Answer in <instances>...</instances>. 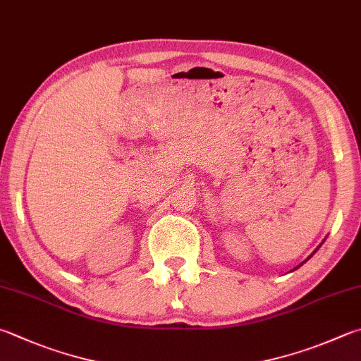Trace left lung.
<instances>
[{
    "mask_svg": "<svg viewBox=\"0 0 361 361\" xmlns=\"http://www.w3.org/2000/svg\"><path fill=\"white\" fill-rule=\"evenodd\" d=\"M310 257H311V256H310ZM310 257H308V259H310ZM300 265H303V262H302V264H300ZM300 265H298V267H300Z\"/></svg>",
    "mask_w": 361,
    "mask_h": 361,
    "instance_id": "obj_1",
    "label": "left lung"
}]
</instances>
